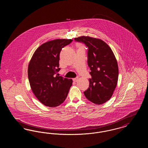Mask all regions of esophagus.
I'll list each match as a JSON object with an SVG mask.
<instances>
[{
    "label": "esophagus",
    "instance_id": "obj_1",
    "mask_svg": "<svg viewBox=\"0 0 148 148\" xmlns=\"http://www.w3.org/2000/svg\"><path fill=\"white\" fill-rule=\"evenodd\" d=\"M78 80V77H75V78H73V80L74 82H77Z\"/></svg>",
    "mask_w": 148,
    "mask_h": 148
}]
</instances>
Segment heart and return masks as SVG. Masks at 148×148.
Segmentation results:
<instances>
[{
	"instance_id": "b5f03b06",
	"label": "heart",
	"mask_w": 148,
	"mask_h": 148,
	"mask_svg": "<svg viewBox=\"0 0 148 148\" xmlns=\"http://www.w3.org/2000/svg\"><path fill=\"white\" fill-rule=\"evenodd\" d=\"M80 48H83L82 46H80Z\"/></svg>"
}]
</instances>
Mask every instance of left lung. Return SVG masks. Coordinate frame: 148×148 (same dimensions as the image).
<instances>
[{"label":"left lung","instance_id":"left-lung-1","mask_svg":"<svg viewBox=\"0 0 148 148\" xmlns=\"http://www.w3.org/2000/svg\"><path fill=\"white\" fill-rule=\"evenodd\" d=\"M88 48V64L91 71L89 87L84 92L92 103L100 105L111 98L118 83V65L110 47L101 39L82 36L74 38Z\"/></svg>","mask_w":148,"mask_h":148}]
</instances>
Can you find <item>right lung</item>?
Returning a JSON list of instances; mask_svg holds the SVG:
<instances>
[{"mask_svg":"<svg viewBox=\"0 0 148 148\" xmlns=\"http://www.w3.org/2000/svg\"><path fill=\"white\" fill-rule=\"evenodd\" d=\"M72 39H56L45 42L35 50L29 63L28 75L31 89L42 104L56 107L66 98L73 80L56 75L60 70L59 56Z\"/></svg>","mask_w":148,"mask_h":148,"instance_id":"obj_1","label":"right lung"}]
</instances>
